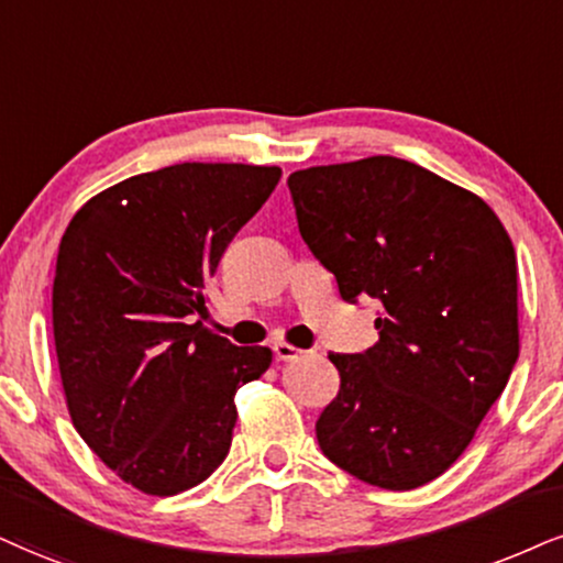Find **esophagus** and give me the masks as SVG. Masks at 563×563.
Returning <instances> with one entry per match:
<instances>
[{"instance_id": "1", "label": "esophagus", "mask_w": 563, "mask_h": 563, "mask_svg": "<svg viewBox=\"0 0 563 563\" xmlns=\"http://www.w3.org/2000/svg\"><path fill=\"white\" fill-rule=\"evenodd\" d=\"M271 350H274V357L284 360V363H289V360H297L302 355V350H297V346L287 344V342H276L274 346H271Z\"/></svg>"}]
</instances>
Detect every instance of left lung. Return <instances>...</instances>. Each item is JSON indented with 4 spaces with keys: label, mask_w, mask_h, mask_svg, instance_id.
<instances>
[{
    "label": "left lung",
    "mask_w": 563,
    "mask_h": 563,
    "mask_svg": "<svg viewBox=\"0 0 563 563\" xmlns=\"http://www.w3.org/2000/svg\"><path fill=\"white\" fill-rule=\"evenodd\" d=\"M287 185L342 300L378 302V342L329 355L342 384L318 446L357 481L420 488L460 460L515 371V245L483 198L405 158L310 166Z\"/></svg>",
    "instance_id": "obj_1"
}]
</instances>
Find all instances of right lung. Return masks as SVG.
I'll use <instances>...</instances> for the list:
<instances>
[{"instance_id": "right-lung-1", "label": "right lung", "mask_w": 563, "mask_h": 563, "mask_svg": "<svg viewBox=\"0 0 563 563\" xmlns=\"http://www.w3.org/2000/svg\"><path fill=\"white\" fill-rule=\"evenodd\" d=\"M279 166L175 164L88 200L59 242L54 344L69 418L124 483L175 496L224 462L234 394L271 365L203 325L229 242Z\"/></svg>"}]
</instances>
